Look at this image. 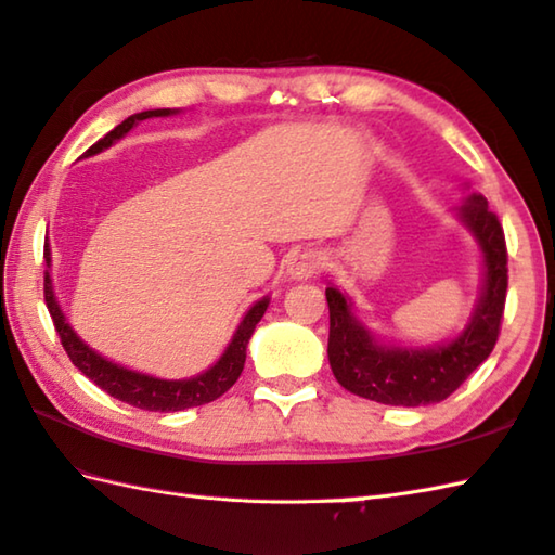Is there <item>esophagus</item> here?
I'll return each instance as SVG.
<instances>
[{
  "instance_id": "34e87169",
  "label": "esophagus",
  "mask_w": 555,
  "mask_h": 555,
  "mask_svg": "<svg viewBox=\"0 0 555 555\" xmlns=\"http://www.w3.org/2000/svg\"><path fill=\"white\" fill-rule=\"evenodd\" d=\"M322 269V255L314 250H298L286 259V276L293 281L312 279Z\"/></svg>"
}]
</instances>
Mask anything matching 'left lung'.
Segmentation results:
<instances>
[{
	"label": "left lung",
	"instance_id": "1",
	"mask_svg": "<svg viewBox=\"0 0 555 555\" xmlns=\"http://www.w3.org/2000/svg\"><path fill=\"white\" fill-rule=\"evenodd\" d=\"M455 217L481 253V291L463 332L427 348L393 346L364 326L348 293L326 288L328 364L346 391L384 405L417 408L439 403L485 362L499 340L508 288V253L496 211L473 193L455 207Z\"/></svg>",
	"mask_w": 555,
	"mask_h": 555
}]
</instances>
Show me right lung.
Wrapping results in <instances>:
<instances>
[{
	"mask_svg": "<svg viewBox=\"0 0 555 555\" xmlns=\"http://www.w3.org/2000/svg\"><path fill=\"white\" fill-rule=\"evenodd\" d=\"M179 112L181 109H147V112L128 116V119L116 126L114 131H109L102 140H98V143L92 145L82 157L100 155L102 150L112 147L116 140H121L140 121L155 119V116H173ZM44 264H47V269H44V302H47V310H50V314H52L56 334H59V338H62L66 356L82 374L88 376L90 382H95L102 391H107L116 400H124V403L140 408V410L176 412V410L211 403V400H217L221 393H227L229 388L238 382L243 364H245L247 344H250L257 322L262 320L267 308H269V296L257 300L253 308L245 312L238 328H235L231 340H229L227 350L221 352V358L203 374L191 376V379H159V376L124 367V364L100 356L98 350H92L86 340H82L74 332V326L68 324L62 305H59V300H56L52 276H50V271H52L50 241L44 243Z\"/></svg>",
	"mask_w": 555,
	"mask_h": 555,
	"instance_id": "1",
	"label": "right lung"
}]
</instances>
